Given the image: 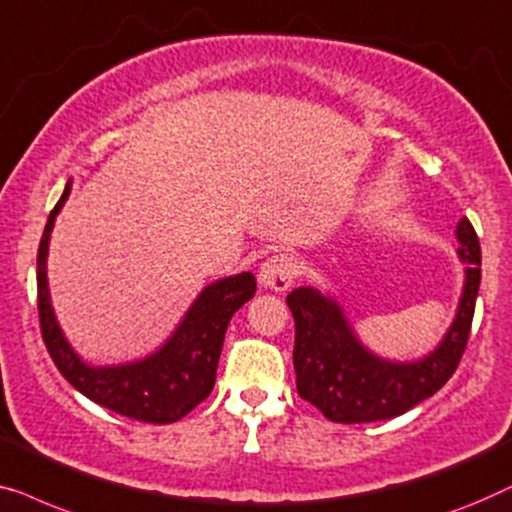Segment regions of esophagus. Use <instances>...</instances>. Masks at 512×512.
Here are the masks:
<instances>
[{
	"label": "esophagus",
	"instance_id": "34e87169",
	"mask_svg": "<svg viewBox=\"0 0 512 512\" xmlns=\"http://www.w3.org/2000/svg\"><path fill=\"white\" fill-rule=\"evenodd\" d=\"M297 276V259L290 255H273L259 266V285L271 292H285Z\"/></svg>",
	"mask_w": 512,
	"mask_h": 512
}]
</instances>
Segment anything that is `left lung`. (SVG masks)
I'll return each mask as SVG.
<instances>
[{
  "label": "left lung",
  "mask_w": 512,
  "mask_h": 512,
  "mask_svg": "<svg viewBox=\"0 0 512 512\" xmlns=\"http://www.w3.org/2000/svg\"><path fill=\"white\" fill-rule=\"evenodd\" d=\"M466 278L457 315L434 352L417 362L373 355L355 336L343 308L315 287L287 294L294 318V371L299 397L331 422L390 420L429 399L448 383L466 350L480 287V243L469 218L457 225Z\"/></svg>",
  "instance_id": "8db88e82"
}]
</instances>
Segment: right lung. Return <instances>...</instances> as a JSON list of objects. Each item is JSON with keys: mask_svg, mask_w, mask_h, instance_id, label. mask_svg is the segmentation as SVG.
Listing matches in <instances>:
<instances>
[{"mask_svg": "<svg viewBox=\"0 0 512 512\" xmlns=\"http://www.w3.org/2000/svg\"><path fill=\"white\" fill-rule=\"evenodd\" d=\"M69 190L71 181L50 211L39 243L37 292L43 343L62 376L90 401L139 422L169 424L181 420L211 394L227 325L232 315L253 299L255 276L243 271L206 285L169 341L153 355L118 366L85 364L57 325L46 271L50 232Z\"/></svg>", "mask_w": 512, "mask_h": 512, "instance_id": "right-lung-1", "label": "right lung"}]
</instances>
